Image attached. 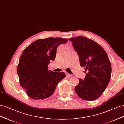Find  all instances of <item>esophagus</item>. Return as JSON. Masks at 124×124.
Listing matches in <instances>:
<instances>
[{"label":"esophagus","mask_w":124,"mask_h":124,"mask_svg":"<svg viewBox=\"0 0 124 124\" xmlns=\"http://www.w3.org/2000/svg\"><path fill=\"white\" fill-rule=\"evenodd\" d=\"M66 76L68 77H71V76H72V75L70 74L67 73H66Z\"/></svg>","instance_id":"esophagus-1"}]
</instances>
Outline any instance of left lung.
<instances>
[{"label":"left lung","instance_id":"obj_1","mask_svg":"<svg viewBox=\"0 0 124 124\" xmlns=\"http://www.w3.org/2000/svg\"><path fill=\"white\" fill-rule=\"evenodd\" d=\"M69 41L78 54L80 66L85 67V73H86L84 79H79L75 92L82 99L94 101L102 94L109 83L112 72L110 60L101 45L86 37L78 36L69 39Z\"/></svg>","mask_w":124,"mask_h":124}]
</instances>
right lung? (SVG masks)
I'll return each instance as SVG.
<instances>
[{
    "label": "right lung",
    "mask_w": 124,
    "mask_h": 124,
    "mask_svg": "<svg viewBox=\"0 0 124 124\" xmlns=\"http://www.w3.org/2000/svg\"><path fill=\"white\" fill-rule=\"evenodd\" d=\"M69 39L50 37L32 43L23 51L17 72L20 85L33 99L47 98L53 95L65 74L48 70L50 61H54L57 49Z\"/></svg>",
    "instance_id": "1"
}]
</instances>
